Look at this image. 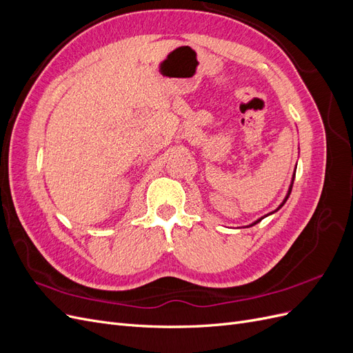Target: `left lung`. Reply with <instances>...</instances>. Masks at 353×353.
<instances>
[{
  "label": "left lung",
  "instance_id": "left-lung-1",
  "mask_svg": "<svg viewBox=\"0 0 353 353\" xmlns=\"http://www.w3.org/2000/svg\"><path fill=\"white\" fill-rule=\"evenodd\" d=\"M294 175H296V169H294V174H293V178H292V184H290V187H288V191H287V194H285V197H284V200H283V203H281V205L279 206V208H276L274 212H276V210H280L283 206H284V203L287 201V199H288V196H290V193H292V188H293V181H294ZM274 212H271V213H274ZM271 213H268V215H271ZM268 215H265V216H268ZM265 216H262L261 219H258V221H254L253 223H250V225H248V227H253V225H256V223H258V222H261Z\"/></svg>",
  "mask_w": 353,
  "mask_h": 353
}]
</instances>
